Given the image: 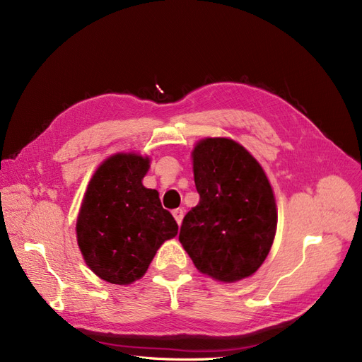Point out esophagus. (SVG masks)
I'll use <instances>...</instances> for the list:
<instances>
[{"label": "esophagus", "instance_id": "1", "mask_svg": "<svg viewBox=\"0 0 362 362\" xmlns=\"http://www.w3.org/2000/svg\"><path fill=\"white\" fill-rule=\"evenodd\" d=\"M173 216H174V219H176V223L180 226L182 219H183V209H174Z\"/></svg>", "mask_w": 362, "mask_h": 362}]
</instances>
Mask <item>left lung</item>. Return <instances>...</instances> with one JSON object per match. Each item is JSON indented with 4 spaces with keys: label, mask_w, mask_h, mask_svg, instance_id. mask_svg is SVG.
<instances>
[{
    "label": "left lung",
    "mask_w": 362,
    "mask_h": 362,
    "mask_svg": "<svg viewBox=\"0 0 362 362\" xmlns=\"http://www.w3.org/2000/svg\"><path fill=\"white\" fill-rule=\"evenodd\" d=\"M192 159L200 202L185 215L179 240L198 271L239 281L259 269L272 247L276 206L269 180L233 139L206 138Z\"/></svg>",
    "instance_id": "8db88e82"
}]
</instances>
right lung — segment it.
<instances>
[{"label":"right lung","instance_id":"add662e5","mask_svg":"<svg viewBox=\"0 0 362 362\" xmlns=\"http://www.w3.org/2000/svg\"><path fill=\"white\" fill-rule=\"evenodd\" d=\"M148 158L119 153L108 158L90 180L81 206L76 236L90 269L111 284L141 278L177 223L160 204L156 189L141 180Z\"/></svg>","mask_w":362,"mask_h":362}]
</instances>
